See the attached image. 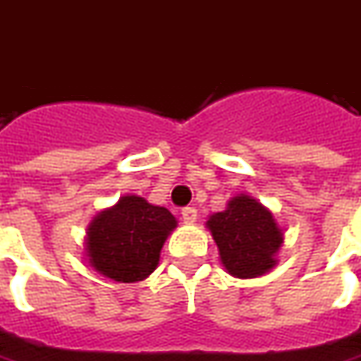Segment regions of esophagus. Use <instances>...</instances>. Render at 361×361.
<instances>
[{
	"mask_svg": "<svg viewBox=\"0 0 361 361\" xmlns=\"http://www.w3.org/2000/svg\"><path fill=\"white\" fill-rule=\"evenodd\" d=\"M181 219H183L185 224H193V222H197V209H193V207H185V209L181 211Z\"/></svg>",
	"mask_w": 361,
	"mask_h": 361,
	"instance_id": "1",
	"label": "esophagus"
}]
</instances>
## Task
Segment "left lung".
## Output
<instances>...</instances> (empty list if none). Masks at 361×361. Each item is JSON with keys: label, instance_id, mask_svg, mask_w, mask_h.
Returning a JSON list of instances; mask_svg holds the SVG:
<instances>
[{"label": "left lung", "instance_id": "1", "mask_svg": "<svg viewBox=\"0 0 361 361\" xmlns=\"http://www.w3.org/2000/svg\"><path fill=\"white\" fill-rule=\"evenodd\" d=\"M204 226L219 247L220 265L235 279H257L279 265L284 228L255 197H232L226 209L211 214Z\"/></svg>", "mask_w": 361, "mask_h": 361}]
</instances>
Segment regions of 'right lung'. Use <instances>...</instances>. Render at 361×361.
Returning <instances> with one entry per match:
<instances>
[{"label":"right lung","instance_id":"1","mask_svg":"<svg viewBox=\"0 0 361 361\" xmlns=\"http://www.w3.org/2000/svg\"><path fill=\"white\" fill-rule=\"evenodd\" d=\"M178 226L172 212L145 197L123 195L94 214L85 235V261L116 282L149 279L160 251Z\"/></svg>","mask_w":361,"mask_h":361}]
</instances>
